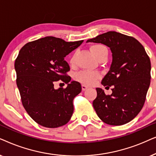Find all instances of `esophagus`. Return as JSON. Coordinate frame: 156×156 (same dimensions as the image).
Instances as JSON below:
<instances>
[{
  "mask_svg": "<svg viewBox=\"0 0 156 156\" xmlns=\"http://www.w3.org/2000/svg\"><path fill=\"white\" fill-rule=\"evenodd\" d=\"M81 88H82L83 90H87V89H88V87H87L86 86H85V85H82Z\"/></svg>",
  "mask_w": 156,
  "mask_h": 156,
  "instance_id": "1",
  "label": "esophagus"
}]
</instances>
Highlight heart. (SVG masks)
Segmentation results:
<instances>
[{
    "label": "heart",
    "instance_id": "b5f03b06",
    "mask_svg": "<svg viewBox=\"0 0 156 156\" xmlns=\"http://www.w3.org/2000/svg\"><path fill=\"white\" fill-rule=\"evenodd\" d=\"M90 49V51L92 52L93 55H94L98 61L108 58V48L105 45L102 44H95L91 45ZM75 55H73L70 60V63H73ZM74 78L76 80L80 82L83 84L87 85V86H91V85L94 84L101 78V75L97 71L82 70V71L76 73L75 74Z\"/></svg>",
    "mask_w": 156,
    "mask_h": 156
}]
</instances>
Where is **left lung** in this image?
<instances>
[{
	"mask_svg": "<svg viewBox=\"0 0 156 156\" xmlns=\"http://www.w3.org/2000/svg\"><path fill=\"white\" fill-rule=\"evenodd\" d=\"M102 43L110 48L112 63L102 80L104 86H113L112 94L97 88L93 105L98 117L111 126L132 120L144 105L151 83V61L141 43L133 37L115 31L103 33L86 43Z\"/></svg>",
	"mask_w": 156,
	"mask_h": 156,
	"instance_id": "obj_1",
	"label": "left lung"
}]
</instances>
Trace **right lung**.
Masks as SVG:
<instances>
[{
  "label": "right lung",
  "mask_w": 156,
  "mask_h": 156,
  "mask_svg": "<svg viewBox=\"0 0 156 156\" xmlns=\"http://www.w3.org/2000/svg\"><path fill=\"white\" fill-rule=\"evenodd\" d=\"M83 42L47 36L26 43L19 51L15 61L16 83L24 108L39 125L61 127L71 118L73 101L82 88L66 75L70 67L64 58ZM59 80L67 83L66 89L54 88Z\"/></svg>",
  "instance_id": "right-lung-1"
}]
</instances>
